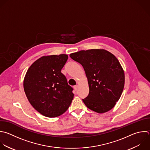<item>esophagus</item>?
<instances>
[{
	"label": "esophagus",
	"mask_w": 150,
	"mask_h": 150,
	"mask_svg": "<svg viewBox=\"0 0 150 150\" xmlns=\"http://www.w3.org/2000/svg\"><path fill=\"white\" fill-rule=\"evenodd\" d=\"M78 88H79V86H78L77 85L74 86V90H75V91H77V89H78Z\"/></svg>",
	"instance_id": "obj_1"
}]
</instances>
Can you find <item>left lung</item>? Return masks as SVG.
<instances>
[{
    "mask_svg": "<svg viewBox=\"0 0 150 150\" xmlns=\"http://www.w3.org/2000/svg\"><path fill=\"white\" fill-rule=\"evenodd\" d=\"M82 65L89 86L83 101L89 109L104 113L111 110L122 93L125 75L116 57L104 49L81 50L70 54Z\"/></svg>",
    "mask_w": 150,
    "mask_h": 150,
    "instance_id": "1",
    "label": "left lung"
}]
</instances>
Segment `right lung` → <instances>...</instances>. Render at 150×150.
<instances>
[{
	"instance_id": "right-lung-1",
	"label": "right lung",
	"mask_w": 150,
	"mask_h": 150,
	"mask_svg": "<svg viewBox=\"0 0 150 150\" xmlns=\"http://www.w3.org/2000/svg\"><path fill=\"white\" fill-rule=\"evenodd\" d=\"M67 54L42 56L28 69L23 81L26 96L33 107L50 118L65 112L73 99V88L61 70Z\"/></svg>"
}]
</instances>
